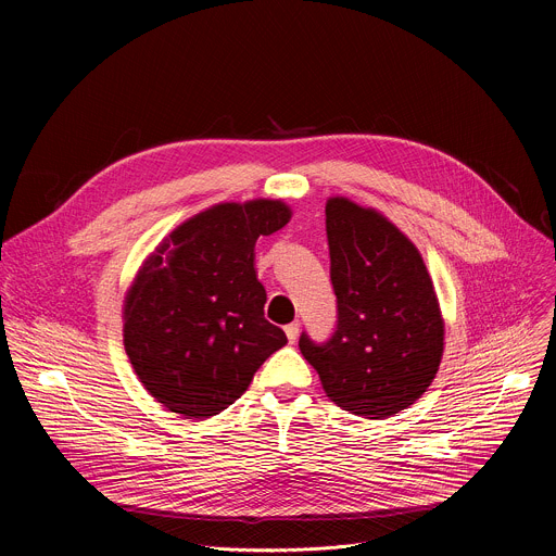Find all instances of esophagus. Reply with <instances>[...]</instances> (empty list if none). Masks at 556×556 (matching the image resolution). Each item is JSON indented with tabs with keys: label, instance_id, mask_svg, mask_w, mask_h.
Masks as SVG:
<instances>
[{
	"label": "esophagus",
	"instance_id": "1",
	"mask_svg": "<svg viewBox=\"0 0 556 556\" xmlns=\"http://www.w3.org/2000/svg\"><path fill=\"white\" fill-rule=\"evenodd\" d=\"M286 337H288L290 343L296 341V337H299V321H292V324L286 326Z\"/></svg>",
	"mask_w": 556,
	"mask_h": 556
}]
</instances>
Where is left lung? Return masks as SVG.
<instances>
[{"label": "left lung", "instance_id": "obj_1", "mask_svg": "<svg viewBox=\"0 0 556 556\" xmlns=\"http://www.w3.org/2000/svg\"><path fill=\"white\" fill-rule=\"evenodd\" d=\"M330 277L339 321L299 350L341 409L384 420L412 407L433 382L444 352V319L425 260L380 211L337 195L326 202Z\"/></svg>", "mask_w": 556, "mask_h": 556}]
</instances>
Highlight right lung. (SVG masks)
<instances>
[{
  "instance_id": "right-lung-1",
  "label": "right lung",
  "mask_w": 556,
  "mask_h": 556,
  "mask_svg": "<svg viewBox=\"0 0 556 556\" xmlns=\"http://www.w3.org/2000/svg\"><path fill=\"white\" fill-rule=\"evenodd\" d=\"M290 217L283 200L219 202L176 226L138 268L123 303V343L165 409L217 416L288 343L264 316L255 244Z\"/></svg>"
}]
</instances>
